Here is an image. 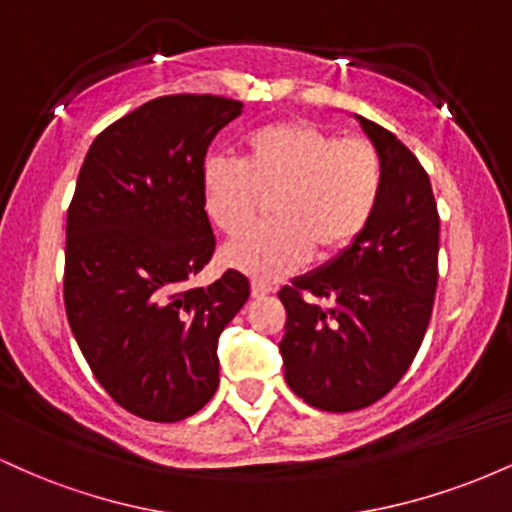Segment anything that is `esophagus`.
I'll return each mask as SVG.
<instances>
[{"mask_svg":"<svg viewBox=\"0 0 512 512\" xmlns=\"http://www.w3.org/2000/svg\"><path fill=\"white\" fill-rule=\"evenodd\" d=\"M272 293V286L264 284V281H252V298H264Z\"/></svg>","mask_w":512,"mask_h":512,"instance_id":"34e87169","label":"esophagus"}]
</instances>
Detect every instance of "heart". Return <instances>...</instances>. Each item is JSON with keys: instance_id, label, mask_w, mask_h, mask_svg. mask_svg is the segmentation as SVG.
Masks as SVG:
<instances>
[{"instance_id": "b5f03b06", "label": "heart", "mask_w": 512, "mask_h": 512, "mask_svg": "<svg viewBox=\"0 0 512 512\" xmlns=\"http://www.w3.org/2000/svg\"><path fill=\"white\" fill-rule=\"evenodd\" d=\"M204 207L219 231L236 236L272 203L269 226L221 250L226 267L274 281L310 255L332 260L356 243L378 209L383 158L361 137L339 139L310 120H284L245 139L243 163L209 158Z\"/></svg>"}]
</instances>
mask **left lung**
Wrapping results in <instances>:
<instances>
[{"instance_id":"8db88e82","label":"left lung","mask_w":512,"mask_h":512,"mask_svg":"<svg viewBox=\"0 0 512 512\" xmlns=\"http://www.w3.org/2000/svg\"><path fill=\"white\" fill-rule=\"evenodd\" d=\"M361 125L383 158L378 209L351 248L279 291L286 383L334 414L366 409L402 380L438 286L440 219L428 173L390 129L363 117Z\"/></svg>"}]
</instances>
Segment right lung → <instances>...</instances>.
Segmentation results:
<instances>
[{"instance_id": "obj_1", "label": "right lung", "mask_w": 512, "mask_h": 512, "mask_svg": "<svg viewBox=\"0 0 512 512\" xmlns=\"http://www.w3.org/2000/svg\"><path fill=\"white\" fill-rule=\"evenodd\" d=\"M243 103L178 93L144 103L93 139L67 209L64 308L103 390L129 414L173 424L219 387V337L250 296L228 269L187 289L216 238L204 158Z\"/></svg>"}]
</instances>
